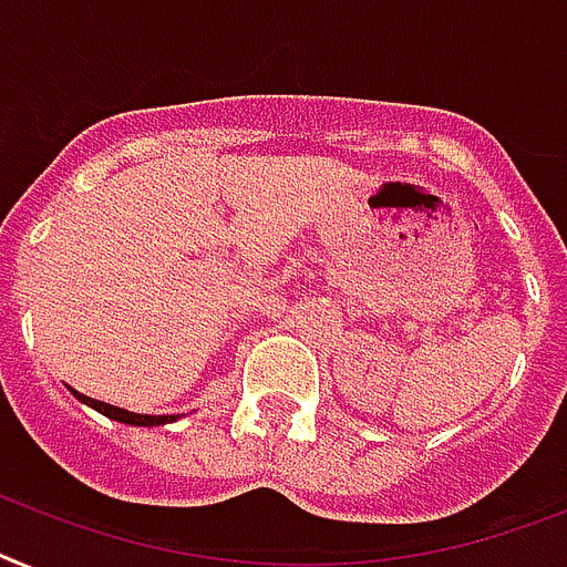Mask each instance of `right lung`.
<instances>
[{
  "instance_id": "1",
  "label": "right lung",
  "mask_w": 567,
  "mask_h": 567,
  "mask_svg": "<svg viewBox=\"0 0 567 567\" xmlns=\"http://www.w3.org/2000/svg\"><path fill=\"white\" fill-rule=\"evenodd\" d=\"M75 395L84 404L95 408L99 413H104V416H110V419H116V422H124V425H165V422H172L174 419V416H142V413L122 411V408H113V404L99 402V399H90V395L78 393V390H75Z\"/></svg>"
}]
</instances>
